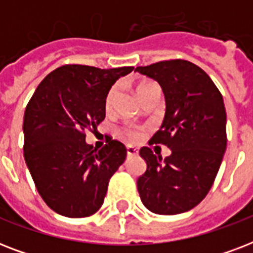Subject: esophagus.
<instances>
[{"label": "esophagus", "mask_w": 253, "mask_h": 253, "mask_svg": "<svg viewBox=\"0 0 253 253\" xmlns=\"http://www.w3.org/2000/svg\"><path fill=\"white\" fill-rule=\"evenodd\" d=\"M135 155H138L136 148H134V147H131V146H127V156L130 158V156H135Z\"/></svg>", "instance_id": "34e87169"}]
</instances>
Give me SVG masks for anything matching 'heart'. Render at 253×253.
<instances>
[{
  "label": "heart",
  "mask_w": 253,
  "mask_h": 253,
  "mask_svg": "<svg viewBox=\"0 0 253 253\" xmlns=\"http://www.w3.org/2000/svg\"><path fill=\"white\" fill-rule=\"evenodd\" d=\"M152 84H155V83H152V81H143V83L136 85V93H138V95L140 97V99L143 98V95L146 94L147 89H148ZM117 90H118V87H117V85H114V86H111L110 89H109V91H107L106 97H105V107H106V110H110L115 94H117ZM121 135H122L125 139H127L128 142L136 143L142 139L143 132L139 127L126 126L121 130Z\"/></svg>",
  "instance_id": "b5f03b06"
}]
</instances>
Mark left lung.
Wrapping results in <instances>:
<instances>
[{"mask_svg":"<svg viewBox=\"0 0 253 253\" xmlns=\"http://www.w3.org/2000/svg\"><path fill=\"white\" fill-rule=\"evenodd\" d=\"M135 71L158 81L164 91L166 117L151 140L172 151L163 159L148 147L140 150L147 170L138 178L139 196L155 214H181L204 200L219 170L227 146L223 97L208 73L188 60Z\"/></svg>","mask_w":253,"mask_h":253,"instance_id":"left-lung-1","label":"left lung"}]
</instances>
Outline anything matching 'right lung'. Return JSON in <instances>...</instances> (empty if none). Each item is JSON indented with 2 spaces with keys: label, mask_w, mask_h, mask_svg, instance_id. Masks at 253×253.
I'll use <instances>...</instances> for the list:
<instances>
[{
  "label": "right lung",
  "mask_w": 253,
  "mask_h": 253,
  "mask_svg": "<svg viewBox=\"0 0 253 253\" xmlns=\"http://www.w3.org/2000/svg\"><path fill=\"white\" fill-rule=\"evenodd\" d=\"M132 69L63 65L44 77L27 103L25 162L41 197L57 214L84 218L102 206L127 150L110 138L97 151L86 144L85 132L97 130L105 119L107 91Z\"/></svg>",
  "instance_id": "add662e5"
}]
</instances>
